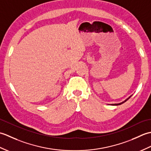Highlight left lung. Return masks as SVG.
Segmentation results:
<instances>
[{
  "label": "left lung",
  "instance_id": "obj_1",
  "mask_svg": "<svg viewBox=\"0 0 151 151\" xmlns=\"http://www.w3.org/2000/svg\"><path fill=\"white\" fill-rule=\"evenodd\" d=\"M130 97H131V96H130ZM130 97H129V99H127V100H125V101H124V102H121V103H119V104H112V105H120V104H123V103H124V102H126V101H127V100H129V99L130 98Z\"/></svg>",
  "mask_w": 151,
  "mask_h": 151
}]
</instances>
